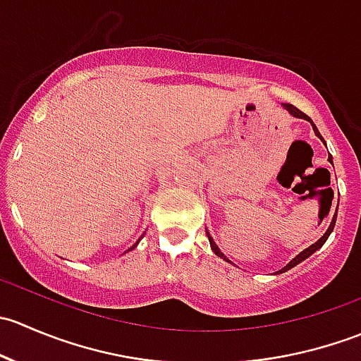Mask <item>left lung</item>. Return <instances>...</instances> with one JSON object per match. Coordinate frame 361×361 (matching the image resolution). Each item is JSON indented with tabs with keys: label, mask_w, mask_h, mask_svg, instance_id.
<instances>
[{
	"label": "left lung",
	"mask_w": 361,
	"mask_h": 361,
	"mask_svg": "<svg viewBox=\"0 0 361 361\" xmlns=\"http://www.w3.org/2000/svg\"><path fill=\"white\" fill-rule=\"evenodd\" d=\"M283 108H285V110H286V111H288V113H290V115L297 116V118H305V120H309V122H311V123H312V120H311V118H309V116H307V115H305V113H302L300 110H298V108H295V106H293V104H283ZM312 129H314L316 136H318V137H319V140H322V141H323L322 134H319L318 127H316V126H314V123H312ZM329 160H330V162H332V159H330V157H329ZM337 206H338V204H337ZM336 220H337V211H336V214H334V218H332V224H330V227H329V228H326V232H325V234H323V235H322V238H319V239H318V241H316V243H314V245H311V246H309V248H305L304 251H300V253H298V255H297V257H295V258H293V260H292V262H290V264H288V265H285V267H283V269H281V271H278V272H286V271H290V269H292V267H295V265H298V264H300V262H302V260H305V258H307V257H311V255H312V253H314V251H316V250H319V248H322V246H323V245H325V241H326V239H329V235H330V234H332L334 227H336ZM207 238H209V245H211V250H213V251H214V255H218V257H220V258H224V260H227V262H228V258H227V257H225V255H224V253H221V251H220V248H218V246H216V243H214V241H213V238H211V235H209V232H207Z\"/></svg>",
	"instance_id": "obj_1"
}]
</instances>
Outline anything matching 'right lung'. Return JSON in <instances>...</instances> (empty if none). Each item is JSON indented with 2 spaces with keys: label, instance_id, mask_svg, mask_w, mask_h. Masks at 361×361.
<instances>
[{
  "label": "right lung",
  "instance_id": "add662e5",
  "mask_svg": "<svg viewBox=\"0 0 361 361\" xmlns=\"http://www.w3.org/2000/svg\"><path fill=\"white\" fill-rule=\"evenodd\" d=\"M136 245H137V243H136ZM136 245H134V246H136ZM134 246H133V248H134ZM133 248H130V250H133Z\"/></svg>",
  "mask_w": 361,
  "mask_h": 361
}]
</instances>
